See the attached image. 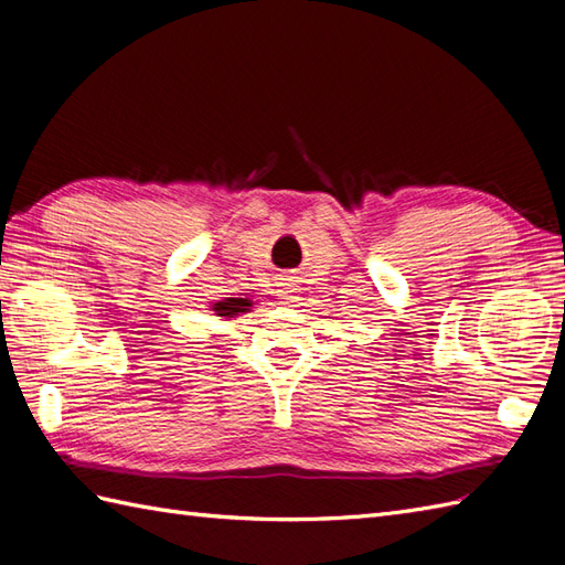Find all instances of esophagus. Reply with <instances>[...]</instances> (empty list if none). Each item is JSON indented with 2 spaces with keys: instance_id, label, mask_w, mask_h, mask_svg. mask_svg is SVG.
<instances>
[{
  "instance_id": "1",
  "label": "esophagus",
  "mask_w": 565,
  "mask_h": 565,
  "mask_svg": "<svg viewBox=\"0 0 565 565\" xmlns=\"http://www.w3.org/2000/svg\"><path fill=\"white\" fill-rule=\"evenodd\" d=\"M296 284H291V281H286V284H281V289H279V298H281V303L284 306H289L291 301H296Z\"/></svg>"
}]
</instances>
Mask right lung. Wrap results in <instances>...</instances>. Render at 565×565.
<instances>
[{
  "label": "right lung",
  "instance_id": "obj_1",
  "mask_svg": "<svg viewBox=\"0 0 565 565\" xmlns=\"http://www.w3.org/2000/svg\"><path fill=\"white\" fill-rule=\"evenodd\" d=\"M249 308H252L249 298H223V301H215L211 306L213 313L223 320H231L239 313H249Z\"/></svg>",
  "mask_w": 565,
  "mask_h": 565
}]
</instances>
